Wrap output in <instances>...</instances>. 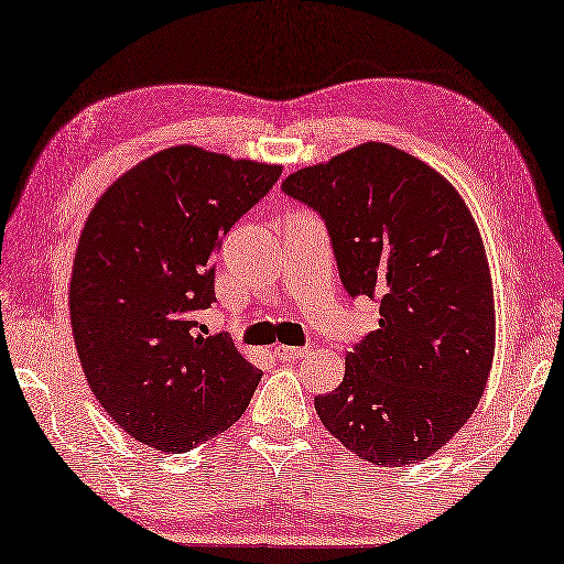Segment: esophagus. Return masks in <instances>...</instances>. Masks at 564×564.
<instances>
[{
  "instance_id": "obj_1",
  "label": "esophagus",
  "mask_w": 564,
  "mask_h": 564,
  "mask_svg": "<svg viewBox=\"0 0 564 564\" xmlns=\"http://www.w3.org/2000/svg\"><path fill=\"white\" fill-rule=\"evenodd\" d=\"M272 354L278 356L280 361H301V359H306V356L311 354V349H306V347H284V345H278L272 349Z\"/></svg>"
}]
</instances>
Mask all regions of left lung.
<instances>
[{"mask_svg":"<svg viewBox=\"0 0 564 564\" xmlns=\"http://www.w3.org/2000/svg\"><path fill=\"white\" fill-rule=\"evenodd\" d=\"M318 210L351 296L380 301L378 329L347 354L339 388L315 397L329 435L378 466L435 455L469 421L496 354L486 246L447 178L368 141L282 182Z\"/></svg>","mask_w":564,"mask_h":564,"instance_id":"obj_1","label":"left lung"}]
</instances>
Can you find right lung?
<instances>
[{
    "label": "right lung",
    "instance_id": "right-lung-1",
    "mask_svg": "<svg viewBox=\"0 0 564 564\" xmlns=\"http://www.w3.org/2000/svg\"><path fill=\"white\" fill-rule=\"evenodd\" d=\"M280 164L174 145L123 172L93 205L68 286L76 351L95 400L123 433L188 452L235 425L263 370L208 337L215 256Z\"/></svg>",
    "mask_w": 564,
    "mask_h": 564
}]
</instances>
